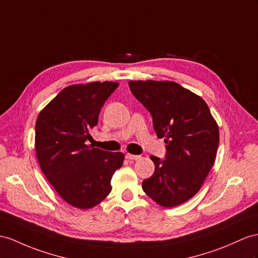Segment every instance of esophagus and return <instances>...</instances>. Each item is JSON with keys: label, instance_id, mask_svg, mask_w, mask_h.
Returning <instances> with one entry per match:
<instances>
[{"label": "esophagus", "instance_id": "1", "mask_svg": "<svg viewBox=\"0 0 258 258\" xmlns=\"http://www.w3.org/2000/svg\"><path fill=\"white\" fill-rule=\"evenodd\" d=\"M125 158H127L128 160H130V161H136V160H139L141 156L140 155H135V154H130V153H128L127 155H125Z\"/></svg>", "mask_w": 258, "mask_h": 258}]
</instances>
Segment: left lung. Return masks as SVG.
<instances>
[{"label":"left lung","instance_id":"left-lung-1","mask_svg":"<svg viewBox=\"0 0 258 258\" xmlns=\"http://www.w3.org/2000/svg\"><path fill=\"white\" fill-rule=\"evenodd\" d=\"M129 87L166 143L165 160L150 156L155 169L142 181V189L165 208L184 204L199 191L215 163L217 121L202 97L176 82L130 81Z\"/></svg>","mask_w":258,"mask_h":258}]
</instances>
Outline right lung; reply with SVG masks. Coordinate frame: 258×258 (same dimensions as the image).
<instances>
[{
  "mask_svg": "<svg viewBox=\"0 0 258 258\" xmlns=\"http://www.w3.org/2000/svg\"><path fill=\"white\" fill-rule=\"evenodd\" d=\"M119 83L91 82L66 87L36 121L35 148L42 173L66 203L90 209L111 191L110 180L122 166L121 152L87 144L99 111Z\"/></svg>",
  "mask_w": 258,
  "mask_h": 258,
  "instance_id": "1",
  "label": "right lung"
}]
</instances>
